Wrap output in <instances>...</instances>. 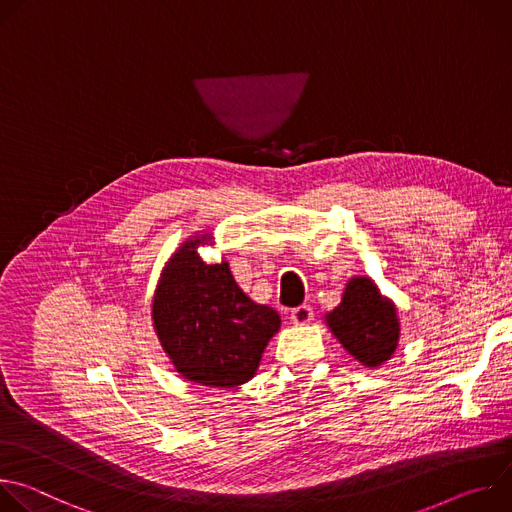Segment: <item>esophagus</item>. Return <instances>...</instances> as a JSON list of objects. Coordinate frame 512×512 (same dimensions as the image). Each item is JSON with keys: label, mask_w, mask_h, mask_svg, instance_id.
<instances>
[{"label": "esophagus", "mask_w": 512, "mask_h": 512, "mask_svg": "<svg viewBox=\"0 0 512 512\" xmlns=\"http://www.w3.org/2000/svg\"><path fill=\"white\" fill-rule=\"evenodd\" d=\"M289 318H291V322H294V324H308V322L314 318V312H312V308H310V306L302 304V306H298V308L291 310Z\"/></svg>", "instance_id": "1"}]
</instances>
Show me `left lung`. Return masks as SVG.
<instances>
[{
	"label": "left lung",
	"instance_id": "left-lung-1",
	"mask_svg": "<svg viewBox=\"0 0 512 512\" xmlns=\"http://www.w3.org/2000/svg\"><path fill=\"white\" fill-rule=\"evenodd\" d=\"M328 326L364 367H377L397 348V312L367 277L348 281L342 304L328 314Z\"/></svg>",
	"mask_w": 512,
	"mask_h": 512
}]
</instances>
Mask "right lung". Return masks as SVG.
I'll return each mask as SVG.
<instances>
[{"label":"right lung","instance_id":"right-lung-1","mask_svg":"<svg viewBox=\"0 0 512 512\" xmlns=\"http://www.w3.org/2000/svg\"><path fill=\"white\" fill-rule=\"evenodd\" d=\"M188 241L166 265L154 300V326L176 371L206 387L247 383L279 328L273 308L251 302L227 263H204Z\"/></svg>","mask_w":512,"mask_h":512}]
</instances>
